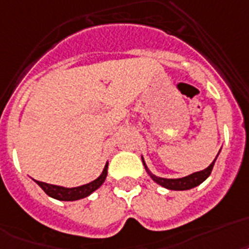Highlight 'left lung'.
Listing matches in <instances>:
<instances>
[{"label":"left lung","instance_id":"left-lung-1","mask_svg":"<svg viewBox=\"0 0 249 249\" xmlns=\"http://www.w3.org/2000/svg\"><path fill=\"white\" fill-rule=\"evenodd\" d=\"M216 159H217V156H216ZM216 159L212 161L211 165H210L207 169H205V170L197 171V173H193L191 174V175H188V177L180 178V179H165V178L155 177L152 174H151V178H152L153 180L156 181L157 184L167 188V189H171V191H187V189H192V188L199 185V184L203 183V181L210 177V174H211L212 171V167L215 165ZM143 165H144L145 170L148 171V169L145 166L144 161H143Z\"/></svg>","mask_w":249,"mask_h":249}]
</instances>
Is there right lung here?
Here are the masks:
<instances>
[{
  "label": "right lung",
  "mask_w": 249,
  "mask_h": 249,
  "mask_svg": "<svg viewBox=\"0 0 249 249\" xmlns=\"http://www.w3.org/2000/svg\"><path fill=\"white\" fill-rule=\"evenodd\" d=\"M107 177V163L104 169V173L101 174L100 178H97L96 180L90 181L88 184H84V185H80V187L76 188H64L58 187V185H52V184L43 183V181L36 180V183L39 185L46 195H48L50 197L56 198L58 201H76V199H82V198L89 196L90 193L98 189V188L104 184L105 179Z\"/></svg>",
  "instance_id": "obj_1"
}]
</instances>
